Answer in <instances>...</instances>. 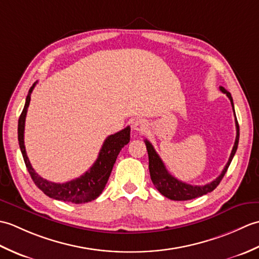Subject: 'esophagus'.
<instances>
[{
    "instance_id": "1",
    "label": "esophagus",
    "mask_w": 259,
    "mask_h": 259,
    "mask_svg": "<svg viewBox=\"0 0 259 259\" xmlns=\"http://www.w3.org/2000/svg\"><path fill=\"white\" fill-rule=\"evenodd\" d=\"M133 129L135 131H138V133H144L147 129V123L145 120L142 119H137L133 122Z\"/></svg>"
}]
</instances>
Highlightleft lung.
Returning a JSON list of instances; mask_svg holds the SVG:
<instances>
[{
  "label": "left lung",
  "instance_id": "obj_1",
  "mask_svg": "<svg viewBox=\"0 0 259 259\" xmlns=\"http://www.w3.org/2000/svg\"><path fill=\"white\" fill-rule=\"evenodd\" d=\"M219 89H221L222 92L226 93L230 102H232L233 110H234V102H233L232 95H230V93L223 87H219ZM234 113H235V110H234ZM235 123H236V140H235V145L233 147L232 153H230V157L228 159V162L226 163V166H225L222 174L219 175L216 179L211 181V183L203 186H192L189 184H186L170 175L168 172V170L166 169V167H164L161 158L159 157V155L156 152L155 148H153L150 142L146 139L145 144L147 147L148 157H149L150 177L153 185H155V187L158 189V191L160 192L161 195L169 198V199L171 200H190V199H194V198L206 195L208 192H210L216 188V187L219 185V183L222 181V179L224 178V176L226 174L229 164L232 162L233 158L235 156L236 150H237L238 141H239V125H238L237 119H236V114H235Z\"/></svg>",
  "mask_w": 259,
  "mask_h": 259
}]
</instances>
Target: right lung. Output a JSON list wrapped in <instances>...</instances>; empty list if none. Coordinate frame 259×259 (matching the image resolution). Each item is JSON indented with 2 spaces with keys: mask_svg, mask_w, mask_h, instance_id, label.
Here are the masks:
<instances>
[{
  "mask_svg": "<svg viewBox=\"0 0 259 259\" xmlns=\"http://www.w3.org/2000/svg\"><path fill=\"white\" fill-rule=\"evenodd\" d=\"M36 82L33 84L29 93H27L25 104L22 111L19 124H18V138L20 149L23 156L25 166L27 168L31 178L34 181V184L38 189H41L47 196L57 200H63L73 203H84L91 200H95L96 198L101 195L102 190L106 187L110 174L112 171L113 164L117 160L120 150L129 144L130 141V126H126L119 133L109 136L104 140L101 147V150L99 152L96 162L93 166L85 171L81 177L73 179L64 184H57L49 181L41 176H38L35 170L32 168L29 158L26 156L25 146H24V125H25V117L29 108L31 93L34 89Z\"/></svg>",
  "mask_w": 259,
  "mask_h": 259,
  "instance_id": "add662e5",
  "label": "right lung"
}]
</instances>
